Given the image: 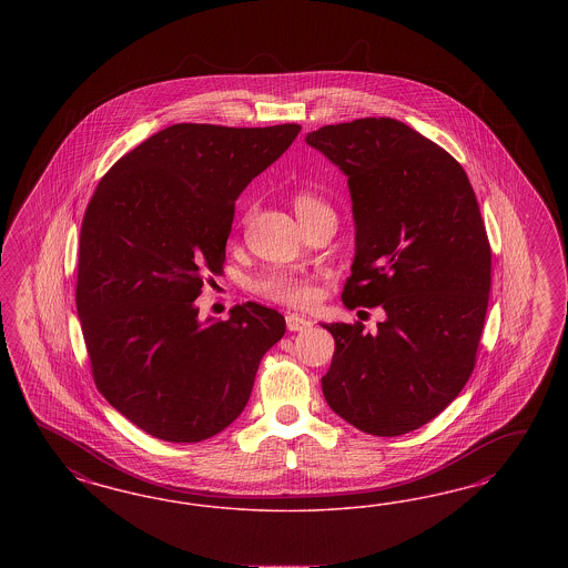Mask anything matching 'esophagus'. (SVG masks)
Returning <instances> with one entry per match:
<instances>
[{
  "instance_id": "esophagus-1",
  "label": "esophagus",
  "mask_w": 568,
  "mask_h": 568,
  "mask_svg": "<svg viewBox=\"0 0 568 568\" xmlns=\"http://www.w3.org/2000/svg\"><path fill=\"white\" fill-rule=\"evenodd\" d=\"M285 323H287V328L292 331V333H297V331H304V328L310 327V321L306 316H300V314H287L285 316Z\"/></svg>"
}]
</instances>
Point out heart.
Instances as JSON below:
<instances>
[{"mask_svg":"<svg viewBox=\"0 0 568 568\" xmlns=\"http://www.w3.org/2000/svg\"><path fill=\"white\" fill-rule=\"evenodd\" d=\"M293 206H295V214L302 216L308 210L325 206V204H321L312 195H297ZM258 292L264 297L275 300L281 304H287V306H306L316 295L314 283H312L310 276L297 275V273H290V271H273V273L262 276L258 281Z\"/></svg>","mask_w":568,"mask_h":568,"instance_id":"b5f03b06","label":"heart"}]
</instances>
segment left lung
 I'll return each instance as SVG.
<instances>
[{
    "label": "left lung",
    "instance_id": "left-lung-1",
    "mask_svg": "<svg viewBox=\"0 0 568 568\" xmlns=\"http://www.w3.org/2000/svg\"><path fill=\"white\" fill-rule=\"evenodd\" d=\"M347 176L356 256L349 310H385L323 325L335 339L321 378L331 410L356 429L396 437L427 425L473 375L491 287V247L465 169L394 119L327 124L306 135Z\"/></svg>",
    "mask_w": 568,
    "mask_h": 568
}]
</instances>
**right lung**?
Returning a JSON list of instances; mask_svg holds the SVG:
<instances>
[{"instance_id": "obj_1", "label": "right lung", "mask_w": 568, "mask_h": 568, "mask_svg": "<svg viewBox=\"0 0 568 568\" xmlns=\"http://www.w3.org/2000/svg\"><path fill=\"white\" fill-rule=\"evenodd\" d=\"M302 131L181 122L105 172L81 226L77 312L102 396L139 429L195 444L245 408L285 318L247 302L197 318L223 271L235 200Z\"/></svg>"}]
</instances>
